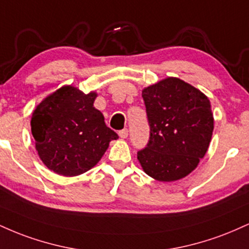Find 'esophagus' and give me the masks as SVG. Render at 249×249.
I'll use <instances>...</instances> for the list:
<instances>
[{
  "instance_id": "34e87169",
  "label": "esophagus",
  "mask_w": 249,
  "mask_h": 249,
  "mask_svg": "<svg viewBox=\"0 0 249 249\" xmlns=\"http://www.w3.org/2000/svg\"><path fill=\"white\" fill-rule=\"evenodd\" d=\"M118 134H119V137H121L122 139L127 138V136H128V130H127V128H124V130L119 131Z\"/></svg>"
}]
</instances>
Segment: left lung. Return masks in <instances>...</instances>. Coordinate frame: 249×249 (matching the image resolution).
I'll use <instances>...</instances> for the list:
<instances>
[{"mask_svg": "<svg viewBox=\"0 0 249 249\" xmlns=\"http://www.w3.org/2000/svg\"><path fill=\"white\" fill-rule=\"evenodd\" d=\"M150 139L137 157L145 173L158 181L179 180L198 166L212 138L210 99L188 83L168 77L145 88Z\"/></svg>", "mask_w": 249, "mask_h": 249, "instance_id": "8db88e82", "label": "left lung"}]
</instances>
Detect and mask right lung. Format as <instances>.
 Segmentation results:
<instances>
[{
	"instance_id": "1",
	"label": "right lung",
	"mask_w": 249,
	"mask_h": 249,
	"mask_svg": "<svg viewBox=\"0 0 249 249\" xmlns=\"http://www.w3.org/2000/svg\"><path fill=\"white\" fill-rule=\"evenodd\" d=\"M96 92L85 95L65 85L44 98L31 117V133L39 158L49 170L65 177L87 172L101 160L118 134L105 125L93 107Z\"/></svg>"
}]
</instances>
